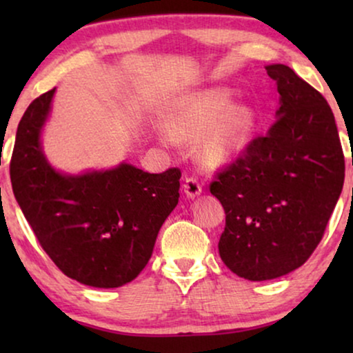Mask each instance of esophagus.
Instances as JSON below:
<instances>
[{"label": "esophagus", "instance_id": "esophagus-1", "mask_svg": "<svg viewBox=\"0 0 353 353\" xmlns=\"http://www.w3.org/2000/svg\"><path fill=\"white\" fill-rule=\"evenodd\" d=\"M183 190H185L188 197H196L202 192V186L194 176H186L185 183H183Z\"/></svg>", "mask_w": 353, "mask_h": 353}]
</instances>
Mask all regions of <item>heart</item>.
Wrapping results in <instances>:
<instances>
[{"label": "heart", "instance_id": "heart-1", "mask_svg": "<svg viewBox=\"0 0 353 353\" xmlns=\"http://www.w3.org/2000/svg\"><path fill=\"white\" fill-rule=\"evenodd\" d=\"M225 90L201 91L188 98L172 117V132L181 138L202 134L201 151L209 162L230 161L248 143L254 114L244 105H231Z\"/></svg>", "mask_w": 353, "mask_h": 353}]
</instances>
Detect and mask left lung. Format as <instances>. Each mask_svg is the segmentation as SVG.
Listing matches in <instances>:
<instances>
[{"label":"left lung","instance_id":"8db88e82","mask_svg":"<svg viewBox=\"0 0 353 353\" xmlns=\"http://www.w3.org/2000/svg\"><path fill=\"white\" fill-rule=\"evenodd\" d=\"M265 69L279 93L276 122L210 183L226 215L220 257L249 281L279 278L310 259L345 175L334 114L323 94L291 67Z\"/></svg>","mask_w":353,"mask_h":353}]
</instances>
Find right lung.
Returning a JSON list of instances; mask_svg holds the SVG:
<instances>
[{
  "label": "right lung",
  "instance_id": "1",
  "mask_svg": "<svg viewBox=\"0 0 353 353\" xmlns=\"http://www.w3.org/2000/svg\"><path fill=\"white\" fill-rule=\"evenodd\" d=\"M56 88L28 105L11 157L14 196L38 243L67 276L119 288L138 276L180 197V168L148 173L130 163L64 175L48 163L40 133Z\"/></svg>",
  "mask_w": 353,
  "mask_h": 353
}]
</instances>
